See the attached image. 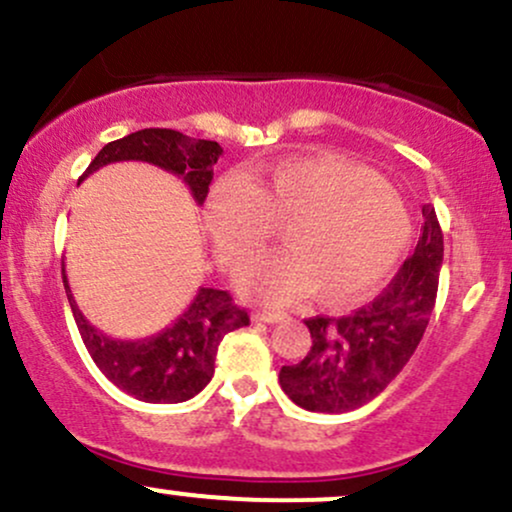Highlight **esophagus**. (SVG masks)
I'll return each mask as SVG.
<instances>
[{"instance_id":"1","label":"esophagus","mask_w":512,"mask_h":512,"mask_svg":"<svg viewBox=\"0 0 512 512\" xmlns=\"http://www.w3.org/2000/svg\"><path fill=\"white\" fill-rule=\"evenodd\" d=\"M286 317V313L281 310H255L252 313V320L255 322H281Z\"/></svg>"}]
</instances>
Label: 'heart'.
I'll return each mask as SVG.
<instances>
[{
  "label": "heart",
  "mask_w": 512,
  "mask_h": 512,
  "mask_svg": "<svg viewBox=\"0 0 512 512\" xmlns=\"http://www.w3.org/2000/svg\"><path fill=\"white\" fill-rule=\"evenodd\" d=\"M207 228L228 272H240L281 228L284 255L240 279L245 296L284 303L310 291L315 303L361 301L407 250L411 221L392 182L344 158L315 154L221 180L207 204Z\"/></svg>",
  "instance_id": "b5f03b06"
}]
</instances>
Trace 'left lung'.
<instances>
[{
    "mask_svg": "<svg viewBox=\"0 0 512 512\" xmlns=\"http://www.w3.org/2000/svg\"><path fill=\"white\" fill-rule=\"evenodd\" d=\"M414 255L368 305L344 317H308V356L279 370L281 390L308 411L344 414L375 399L409 363L436 305L443 231L431 204Z\"/></svg>",
    "mask_w": 512,
    "mask_h": 512,
    "instance_id": "left-lung-1",
    "label": "left lung"
}]
</instances>
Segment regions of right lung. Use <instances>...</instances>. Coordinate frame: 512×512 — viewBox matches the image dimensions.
Segmentation results:
<instances>
[{
	"instance_id": "right-lung-1",
	"label": "right lung",
	"mask_w": 512,
	"mask_h": 512,
	"mask_svg": "<svg viewBox=\"0 0 512 512\" xmlns=\"http://www.w3.org/2000/svg\"><path fill=\"white\" fill-rule=\"evenodd\" d=\"M221 146L209 139H192L175 129H139L117 142L105 144L93 158L86 175L117 161H146L170 170L185 180L197 204L207 199L214 163L219 161ZM64 274V269H62ZM64 291L84 339L88 354L98 370L127 395L151 404H175L202 392L214 375L216 351L221 339L238 327L250 325L245 308L233 303L231 293L219 289H199L190 308L175 325L161 334L139 342H122L91 325L76 308L67 276Z\"/></svg>"
}]
</instances>
